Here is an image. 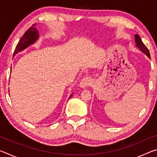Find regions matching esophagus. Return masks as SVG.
Listing matches in <instances>:
<instances>
[{
	"label": "esophagus",
	"instance_id": "obj_1",
	"mask_svg": "<svg viewBox=\"0 0 157 157\" xmlns=\"http://www.w3.org/2000/svg\"><path fill=\"white\" fill-rule=\"evenodd\" d=\"M92 79L89 78V77H86V78H84L80 81V83H79V86L81 88H85V87L89 86L92 84Z\"/></svg>",
	"mask_w": 157,
	"mask_h": 157
}]
</instances>
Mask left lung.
<instances>
[{"mask_svg": "<svg viewBox=\"0 0 157 157\" xmlns=\"http://www.w3.org/2000/svg\"><path fill=\"white\" fill-rule=\"evenodd\" d=\"M135 42H136V46L139 48L143 52H144L149 58H150V52H149L147 48L143 43L141 39L140 38V36L138 35V34H135Z\"/></svg>", "mask_w": 157, "mask_h": 157, "instance_id": "8db88e82", "label": "left lung"}]
</instances>
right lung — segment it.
<instances>
[{
	"label": "right lung",
	"instance_id": "obj_1",
	"mask_svg": "<svg viewBox=\"0 0 157 157\" xmlns=\"http://www.w3.org/2000/svg\"><path fill=\"white\" fill-rule=\"evenodd\" d=\"M39 36V32L35 28V24H33L25 32V34H23L19 41H18V44L16 46L13 56L14 57L16 54H17L18 52L22 51L30 45L33 44L38 39ZM71 96H72V95H71L70 98Z\"/></svg>",
	"mask_w": 157,
	"mask_h": 157
}]
</instances>
